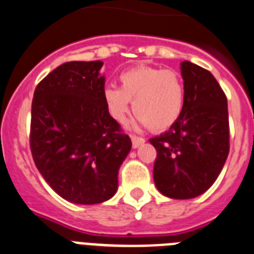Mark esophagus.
Wrapping results in <instances>:
<instances>
[{
    "label": "esophagus",
    "mask_w": 254,
    "mask_h": 254,
    "mask_svg": "<svg viewBox=\"0 0 254 254\" xmlns=\"http://www.w3.org/2000/svg\"><path fill=\"white\" fill-rule=\"evenodd\" d=\"M131 143H133L134 148L139 147L142 143H145V138L137 137V135H131Z\"/></svg>",
    "instance_id": "1"
}]
</instances>
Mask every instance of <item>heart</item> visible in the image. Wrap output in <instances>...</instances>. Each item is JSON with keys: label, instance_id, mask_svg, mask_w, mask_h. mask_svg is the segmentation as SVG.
<instances>
[{"label": "heart", "instance_id": "b5f03b06", "mask_svg": "<svg viewBox=\"0 0 254 254\" xmlns=\"http://www.w3.org/2000/svg\"><path fill=\"white\" fill-rule=\"evenodd\" d=\"M120 88L107 87L103 98L109 115L119 123L127 120L130 102L138 127L154 131L171 127L185 106V86L175 70L137 66L120 74Z\"/></svg>", "mask_w": 254, "mask_h": 254}]
</instances>
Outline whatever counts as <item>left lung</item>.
Returning a JSON list of instances; mask_svg holds the SVG:
<instances>
[{"instance_id":"left-lung-1","label":"left lung","mask_w":254,"mask_h":254,"mask_svg":"<svg viewBox=\"0 0 254 254\" xmlns=\"http://www.w3.org/2000/svg\"><path fill=\"white\" fill-rule=\"evenodd\" d=\"M185 106L170 130L150 139L156 150L154 181L162 194L188 199L206 191L230 151L226 94L209 70L181 63Z\"/></svg>"}]
</instances>
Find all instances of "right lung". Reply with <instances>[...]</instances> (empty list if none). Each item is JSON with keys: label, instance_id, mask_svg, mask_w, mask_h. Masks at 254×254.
<instances>
[{"label": "right lung", "instance_id": "add662e5", "mask_svg": "<svg viewBox=\"0 0 254 254\" xmlns=\"http://www.w3.org/2000/svg\"><path fill=\"white\" fill-rule=\"evenodd\" d=\"M102 61H70L36 86L30 147L35 166L66 201L94 205L112 198L130 137L104 103Z\"/></svg>", "mask_w": 254, "mask_h": 254}]
</instances>
